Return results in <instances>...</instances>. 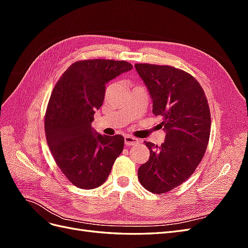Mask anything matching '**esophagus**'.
Wrapping results in <instances>:
<instances>
[{
    "label": "esophagus",
    "mask_w": 248,
    "mask_h": 248,
    "mask_svg": "<svg viewBox=\"0 0 248 248\" xmlns=\"http://www.w3.org/2000/svg\"><path fill=\"white\" fill-rule=\"evenodd\" d=\"M124 141H125V145H127V146H133V145L138 144L139 140L133 138V137H130V136H126L124 138Z\"/></svg>",
    "instance_id": "obj_1"
}]
</instances>
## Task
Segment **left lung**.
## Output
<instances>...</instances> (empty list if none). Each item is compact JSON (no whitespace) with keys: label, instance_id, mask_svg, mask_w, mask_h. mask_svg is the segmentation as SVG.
Returning <instances> with one entry per match:
<instances>
[{"label":"left lung","instance_id":"obj_1","mask_svg":"<svg viewBox=\"0 0 248 248\" xmlns=\"http://www.w3.org/2000/svg\"><path fill=\"white\" fill-rule=\"evenodd\" d=\"M167 132L161 146L147 141L149 160L138 170L142 187L164 193L188 179L206 152L211 130L207 97L191 74L169 65L136 64Z\"/></svg>","mask_w":248,"mask_h":248}]
</instances>
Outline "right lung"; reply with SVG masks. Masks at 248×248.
<instances>
[{
	"label": "right lung",
	"mask_w": 248,
	"mask_h": 248,
	"mask_svg": "<svg viewBox=\"0 0 248 248\" xmlns=\"http://www.w3.org/2000/svg\"><path fill=\"white\" fill-rule=\"evenodd\" d=\"M131 69L126 61L81 60L68 67L52 90L44 118L47 145L58 168L78 188L102 185L123 151L121 134L96 133L92 122L103 103L106 84Z\"/></svg>",
	"instance_id": "obj_1"
}]
</instances>
